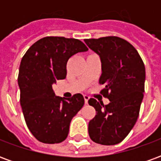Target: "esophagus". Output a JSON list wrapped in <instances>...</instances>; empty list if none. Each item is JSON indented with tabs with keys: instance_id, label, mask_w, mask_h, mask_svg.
Returning a JSON list of instances; mask_svg holds the SVG:
<instances>
[{
	"instance_id": "esophagus-1",
	"label": "esophagus",
	"mask_w": 161,
	"mask_h": 161,
	"mask_svg": "<svg viewBox=\"0 0 161 161\" xmlns=\"http://www.w3.org/2000/svg\"><path fill=\"white\" fill-rule=\"evenodd\" d=\"M84 103H85V104H88V102H89L90 97H89L88 95H84Z\"/></svg>"
}]
</instances>
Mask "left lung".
Masks as SVG:
<instances>
[{
    "mask_svg": "<svg viewBox=\"0 0 161 161\" xmlns=\"http://www.w3.org/2000/svg\"><path fill=\"white\" fill-rule=\"evenodd\" d=\"M102 64L99 84L110 103L103 105L94 98L89 104L97 115L89 122V135L96 143L118 144L131 131L139 116L145 87V65L130 43L118 37L84 40Z\"/></svg>",
    "mask_w": 161,
    "mask_h": 161,
    "instance_id": "8db88e82",
    "label": "left lung"
}]
</instances>
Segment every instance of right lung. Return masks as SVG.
<instances>
[{"label": "right lung", "mask_w": 161, "mask_h": 161, "mask_svg": "<svg viewBox=\"0 0 161 161\" xmlns=\"http://www.w3.org/2000/svg\"><path fill=\"white\" fill-rule=\"evenodd\" d=\"M76 39L46 37L27 50L19 65L20 105L27 127L35 138L48 144L66 139L70 123L84 104L83 95L56 96L53 84L66 77V64L77 53L87 52Z\"/></svg>", "instance_id": "add662e5"}]
</instances>
